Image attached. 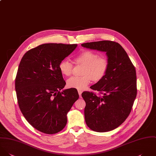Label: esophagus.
<instances>
[{
    "instance_id": "obj_1",
    "label": "esophagus",
    "mask_w": 156,
    "mask_h": 156,
    "mask_svg": "<svg viewBox=\"0 0 156 156\" xmlns=\"http://www.w3.org/2000/svg\"><path fill=\"white\" fill-rule=\"evenodd\" d=\"M78 94H79V95H80V98H81V94H82V91H81V90H78Z\"/></svg>"
}]
</instances>
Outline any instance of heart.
Returning <instances> with one entry per match:
<instances>
[{"mask_svg": "<svg viewBox=\"0 0 156 156\" xmlns=\"http://www.w3.org/2000/svg\"><path fill=\"white\" fill-rule=\"evenodd\" d=\"M74 62L77 66H83L81 73L82 76L69 79L67 81V86L79 90L85 89L92 80L94 83L102 80L109 68L108 59L92 51L82 52L75 58ZM59 69L63 75L69 76L72 74L73 65L67 60H63L59 64Z\"/></svg>", "mask_w": 156, "mask_h": 156, "instance_id": "heart-1", "label": "heart"}]
</instances>
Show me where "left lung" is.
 Segmentation results:
<instances>
[{
  "instance_id": "obj_1",
  "label": "left lung",
  "mask_w": 156,
  "mask_h": 156,
  "mask_svg": "<svg viewBox=\"0 0 156 156\" xmlns=\"http://www.w3.org/2000/svg\"><path fill=\"white\" fill-rule=\"evenodd\" d=\"M105 52L109 68L105 78L90 87L102 96L84 92L85 121L93 131L107 132L122 124L129 116L137 95L136 72L124 49L118 43L103 40L81 44Z\"/></svg>"
}]
</instances>
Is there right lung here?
Instances as JSON below:
<instances>
[{"label": "right lung", "mask_w": 156, "mask_h": 156, "mask_svg": "<svg viewBox=\"0 0 156 156\" xmlns=\"http://www.w3.org/2000/svg\"><path fill=\"white\" fill-rule=\"evenodd\" d=\"M77 44L46 43L23 56L15 80L19 108L29 124L37 130L52 134L67 124V113L79 98L74 89H62L66 82L59 64Z\"/></svg>", "instance_id": "obj_1"}]
</instances>
